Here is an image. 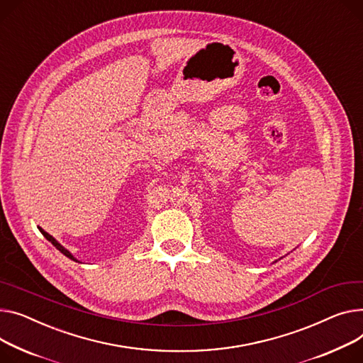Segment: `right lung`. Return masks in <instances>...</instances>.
Masks as SVG:
<instances>
[{"label": "right lung", "instance_id": "right-lung-1", "mask_svg": "<svg viewBox=\"0 0 363 363\" xmlns=\"http://www.w3.org/2000/svg\"><path fill=\"white\" fill-rule=\"evenodd\" d=\"M38 229L40 230V233H42V235H43V236H45L48 240H50V242H51V244H52V245H54V247H55V248H57V250H58L61 254H64L65 257H68V258H69V259H72V261L79 262V259H77L74 255H72V254H71V252H69L67 248H64V247H62V245L58 242V240H57L54 236H51L50 233L45 232V230H43L42 228H39V226H38Z\"/></svg>", "mask_w": 363, "mask_h": 363}]
</instances>
